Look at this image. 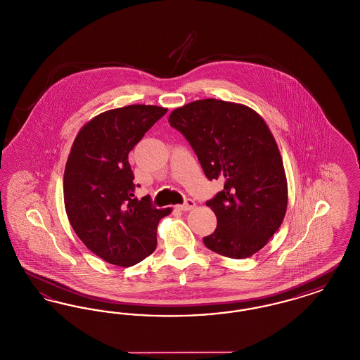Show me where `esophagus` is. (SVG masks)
Listing matches in <instances>:
<instances>
[{"label":"esophagus","mask_w":360,"mask_h":360,"mask_svg":"<svg viewBox=\"0 0 360 360\" xmlns=\"http://www.w3.org/2000/svg\"><path fill=\"white\" fill-rule=\"evenodd\" d=\"M179 210H184V212H188V210H191V209H194L195 207V202L193 201V200H186L185 201V204H182V205L176 206Z\"/></svg>","instance_id":"obj_1"}]
</instances>
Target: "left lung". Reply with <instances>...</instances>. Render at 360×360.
<instances>
[{"mask_svg": "<svg viewBox=\"0 0 360 360\" xmlns=\"http://www.w3.org/2000/svg\"><path fill=\"white\" fill-rule=\"evenodd\" d=\"M169 122L186 137L206 178L224 181L206 202L217 228L204 244L232 259L254 255L278 231L288 207L283 162L267 124L245 105L214 98L176 108Z\"/></svg>", "mask_w": 360, "mask_h": 360, "instance_id": "8db88e82", "label": "left lung"}]
</instances>
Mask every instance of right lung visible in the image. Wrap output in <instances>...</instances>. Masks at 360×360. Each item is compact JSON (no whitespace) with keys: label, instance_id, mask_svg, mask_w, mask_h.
<instances>
[{"label":"right lung","instance_id":"add662e5","mask_svg":"<svg viewBox=\"0 0 360 360\" xmlns=\"http://www.w3.org/2000/svg\"><path fill=\"white\" fill-rule=\"evenodd\" d=\"M167 109L128 105L86 122L75 137L63 176L70 224L86 247L110 264L129 267L156 248L159 220L150 197L135 198L128 154Z\"/></svg>","mask_w":360,"mask_h":360}]
</instances>
